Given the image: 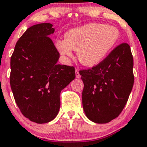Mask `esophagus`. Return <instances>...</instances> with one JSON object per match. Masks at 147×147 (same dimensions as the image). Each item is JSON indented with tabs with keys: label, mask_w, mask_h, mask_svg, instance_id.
Here are the masks:
<instances>
[{
	"label": "esophagus",
	"mask_w": 147,
	"mask_h": 147,
	"mask_svg": "<svg viewBox=\"0 0 147 147\" xmlns=\"http://www.w3.org/2000/svg\"><path fill=\"white\" fill-rule=\"evenodd\" d=\"M75 73H76V78H80V73H79V71L78 70H76V71H75Z\"/></svg>",
	"instance_id": "obj_1"
}]
</instances>
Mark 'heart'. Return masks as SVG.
I'll use <instances>...</instances> for the list:
<instances>
[{
  "instance_id": "b5f03b06",
  "label": "heart",
  "mask_w": 147,
  "mask_h": 147,
  "mask_svg": "<svg viewBox=\"0 0 147 147\" xmlns=\"http://www.w3.org/2000/svg\"><path fill=\"white\" fill-rule=\"evenodd\" d=\"M65 40H59L56 48L65 59L74 57L77 51L78 59L87 67L97 65L115 47L119 32L116 27L100 23H89L72 28L65 34Z\"/></svg>"
}]
</instances>
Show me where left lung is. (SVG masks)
<instances>
[{
  "label": "left lung",
  "instance_id": "left-lung-1",
  "mask_svg": "<svg viewBox=\"0 0 147 147\" xmlns=\"http://www.w3.org/2000/svg\"><path fill=\"white\" fill-rule=\"evenodd\" d=\"M130 46L121 43L91 69L80 71L84 83L82 107L87 118L104 124L121 113L134 85Z\"/></svg>",
  "mask_w": 147,
  "mask_h": 147
}]
</instances>
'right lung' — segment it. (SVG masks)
I'll use <instances>...</instances> for the list:
<instances>
[{
  "label": "right lung",
  "instance_id": "obj_1",
  "mask_svg": "<svg viewBox=\"0 0 147 147\" xmlns=\"http://www.w3.org/2000/svg\"><path fill=\"white\" fill-rule=\"evenodd\" d=\"M50 23L30 27L17 41L10 59V86L19 110L32 122L43 124L55 118L60 93L76 77L72 66L58 64L59 53Z\"/></svg>",
  "mask_w": 147,
  "mask_h": 147
}]
</instances>
